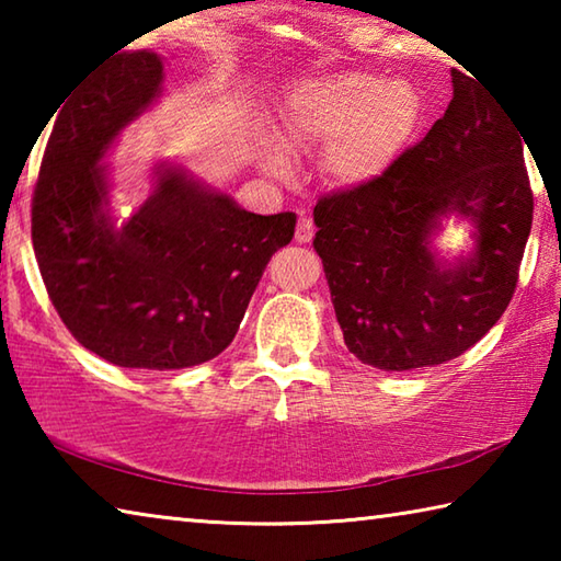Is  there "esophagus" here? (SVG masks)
Instances as JSON below:
<instances>
[{
	"label": "esophagus",
	"instance_id": "esophagus-1",
	"mask_svg": "<svg viewBox=\"0 0 561 561\" xmlns=\"http://www.w3.org/2000/svg\"><path fill=\"white\" fill-rule=\"evenodd\" d=\"M311 237H314V222H311L309 217H301L297 230H294V240H297L299 244H307V242H311Z\"/></svg>",
	"mask_w": 561,
	"mask_h": 561
}]
</instances>
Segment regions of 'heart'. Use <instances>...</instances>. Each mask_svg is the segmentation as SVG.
<instances>
[{"label":"heart","mask_w":561,"mask_h":561,"mask_svg":"<svg viewBox=\"0 0 561 561\" xmlns=\"http://www.w3.org/2000/svg\"><path fill=\"white\" fill-rule=\"evenodd\" d=\"M421 118L423 101L408 81L348 71L294 89L277 130L287 150L327 146L321 170L334 185L364 187L388 173ZM264 168L279 178L289 173L277 150L264 156Z\"/></svg>","instance_id":"obj_1"}]
</instances>
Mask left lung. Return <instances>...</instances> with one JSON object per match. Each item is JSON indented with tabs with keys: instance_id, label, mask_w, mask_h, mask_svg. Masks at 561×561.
<instances>
[{
	"instance_id": "8db88e82",
	"label": "left lung",
	"mask_w": 561,
	"mask_h": 561,
	"mask_svg": "<svg viewBox=\"0 0 561 561\" xmlns=\"http://www.w3.org/2000/svg\"><path fill=\"white\" fill-rule=\"evenodd\" d=\"M522 140L497 99L453 69L450 106L421 144L376 183L319 197L314 250L360 364H445L505 314L535 213ZM450 211L470 216L479 232L471 257L445 268L427 244Z\"/></svg>"
}]
</instances>
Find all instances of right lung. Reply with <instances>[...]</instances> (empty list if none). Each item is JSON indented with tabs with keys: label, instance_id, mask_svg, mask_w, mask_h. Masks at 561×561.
<instances>
[{
	"label": "right lung",
	"instance_id": "obj_1",
	"mask_svg": "<svg viewBox=\"0 0 561 561\" xmlns=\"http://www.w3.org/2000/svg\"><path fill=\"white\" fill-rule=\"evenodd\" d=\"M163 61L121 51L59 108L32 195V242L46 294L83 348L123 368L205 364L232 344L272 254L297 215H254L163 168L121 227L99 165L111 140L160 93Z\"/></svg>",
	"mask_w": 561,
	"mask_h": 561
}]
</instances>
